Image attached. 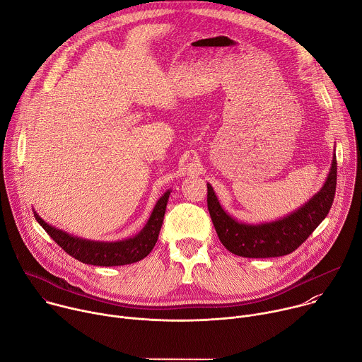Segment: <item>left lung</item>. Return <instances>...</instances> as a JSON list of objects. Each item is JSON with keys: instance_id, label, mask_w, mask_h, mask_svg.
I'll list each match as a JSON object with an SVG mask.
<instances>
[{"instance_id": "left-lung-1", "label": "left lung", "mask_w": 362, "mask_h": 362, "mask_svg": "<svg viewBox=\"0 0 362 362\" xmlns=\"http://www.w3.org/2000/svg\"><path fill=\"white\" fill-rule=\"evenodd\" d=\"M337 187V158L334 154L325 183L299 209L265 223L238 222L221 206L212 185L208 183V209L223 246L243 257L284 256L299 247L327 218Z\"/></svg>"}]
</instances>
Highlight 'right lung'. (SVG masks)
<instances>
[{
	"mask_svg": "<svg viewBox=\"0 0 362 362\" xmlns=\"http://www.w3.org/2000/svg\"><path fill=\"white\" fill-rule=\"evenodd\" d=\"M169 196L170 190H166L160 196V199L154 204L148 221L137 235L116 242L88 240L73 236L62 229L48 225L35 211L33 212L35 221L42 226L49 238H53V240H56L60 247H63L70 256L76 257L77 261L94 267H120L141 261L156 245Z\"/></svg>",
	"mask_w": 362,
	"mask_h": 362,
	"instance_id": "add662e5",
	"label": "right lung"
}]
</instances>
